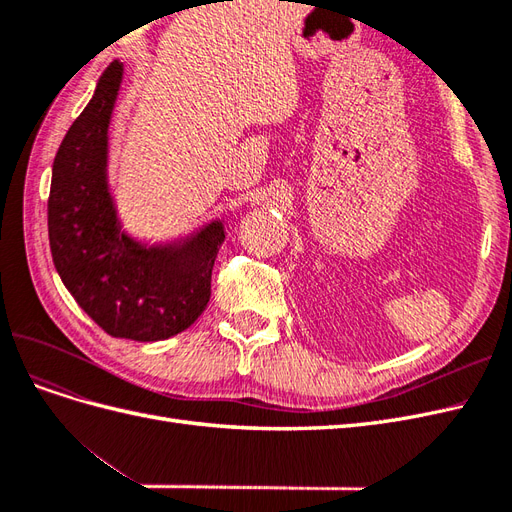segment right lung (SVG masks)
Masks as SVG:
<instances>
[{"label":"right lung","instance_id":"obj_1","mask_svg":"<svg viewBox=\"0 0 512 512\" xmlns=\"http://www.w3.org/2000/svg\"><path fill=\"white\" fill-rule=\"evenodd\" d=\"M123 79L113 61L53 162L49 241L61 282L108 335L160 342L205 312L222 220L190 237L147 245L121 226L108 188V123Z\"/></svg>","mask_w":512,"mask_h":512}]
</instances>
